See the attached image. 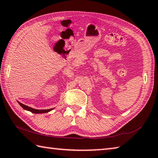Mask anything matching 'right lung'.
Listing matches in <instances>:
<instances>
[{"label": "right lung", "instance_id": "add662e5", "mask_svg": "<svg viewBox=\"0 0 158 158\" xmlns=\"http://www.w3.org/2000/svg\"><path fill=\"white\" fill-rule=\"evenodd\" d=\"M18 103L20 104V106L23 108V109L28 110V111H30L32 113H35V114H42V113H46V112H50L51 110H52V109H49V110H35V109H33V108L30 107L29 106H27L25 105H24L23 103H20L19 101H18Z\"/></svg>", "mask_w": 158, "mask_h": 158}]
</instances>
